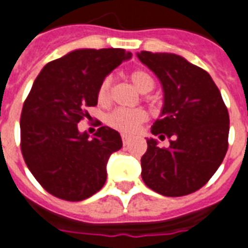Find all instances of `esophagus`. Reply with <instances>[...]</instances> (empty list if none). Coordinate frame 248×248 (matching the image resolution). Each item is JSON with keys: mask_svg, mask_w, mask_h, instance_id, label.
Returning a JSON list of instances; mask_svg holds the SVG:
<instances>
[{"mask_svg": "<svg viewBox=\"0 0 248 248\" xmlns=\"http://www.w3.org/2000/svg\"><path fill=\"white\" fill-rule=\"evenodd\" d=\"M122 140H123V144H124V145H126V144L129 142V140H131V137L126 136V135H122Z\"/></svg>", "mask_w": 248, "mask_h": 248, "instance_id": "1", "label": "esophagus"}]
</instances>
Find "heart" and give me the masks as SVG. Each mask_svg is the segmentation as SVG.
I'll return each mask as SVG.
<instances>
[{
  "label": "heart",
  "mask_w": 248,
  "mask_h": 248,
  "mask_svg": "<svg viewBox=\"0 0 248 248\" xmlns=\"http://www.w3.org/2000/svg\"><path fill=\"white\" fill-rule=\"evenodd\" d=\"M132 83L135 84L137 90L142 93H146L153 90L155 80L146 71L135 70L131 72ZM109 88H111V78H104L97 88V100L100 104H106L109 100ZM146 120V113L142 109H128V108H116L112 111L108 117L107 123L113 129L122 132V133H133L137 128L141 125Z\"/></svg>",
  "instance_id": "obj_1"
}]
</instances>
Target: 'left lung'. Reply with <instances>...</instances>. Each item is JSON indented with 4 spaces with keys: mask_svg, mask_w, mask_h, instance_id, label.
<instances>
[{
    "mask_svg": "<svg viewBox=\"0 0 248 248\" xmlns=\"http://www.w3.org/2000/svg\"><path fill=\"white\" fill-rule=\"evenodd\" d=\"M155 72L164 91L160 119L151 132L170 145L160 148L148 139L141 177L148 187L166 197L194 193L223 161L229 148L230 119L211 77L185 58L169 52H137Z\"/></svg>",
    "mask_w": 248,
    "mask_h": 248,
    "instance_id": "obj_1",
    "label": "left lung"
}]
</instances>
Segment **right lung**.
<instances>
[{
	"mask_svg": "<svg viewBox=\"0 0 248 248\" xmlns=\"http://www.w3.org/2000/svg\"><path fill=\"white\" fill-rule=\"evenodd\" d=\"M131 57L123 48H80L47 63L35 79L21 113V151L54 197L83 201L106 184L108 158L123 146L120 133L100 126L88 139L78 123L97 104L103 79Z\"/></svg>",
	"mask_w": 248,
	"mask_h": 248,
	"instance_id": "obj_1",
	"label": "right lung"
}]
</instances>
